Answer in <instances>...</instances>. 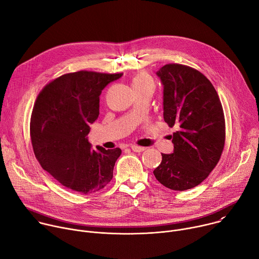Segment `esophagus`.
I'll list each match as a JSON object with an SVG mask.
<instances>
[{
    "label": "esophagus",
    "instance_id": "esophagus-1",
    "mask_svg": "<svg viewBox=\"0 0 259 259\" xmlns=\"http://www.w3.org/2000/svg\"><path fill=\"white\" fill-rule=\"evenodd\" d=\"M131 150H132L133 152H135V153H141V152H143V151L145 150V147H142V146H138V145L133 144V145H131Z\"/></svg>",
    "mask_w": 259,
    "mask_h": 259
}]
</instances>
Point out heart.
Returning <instances> with one entry per match:
<instances>
[{
	"label": "heart",
	"mask_w": 259,
	"mask_h": 259,
	"mask_svg": "<svg viewBox=\"0 0 259 259\" xmlns=\"http://www.w3.org/2000/svg\"><path fill=\"white\" fill-rule=\"evenodd\" d=\"M131 85H132V88L134 90L147 88V87H153L154 88V81L149 75H147L146 72L141 71V72H138L137 75H135L132 78Z\"/></svg>",
	"instance_id": "heart-1"
}]
</instances>
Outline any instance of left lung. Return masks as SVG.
Wrapping results in <instances>:
<instances>
[{
	"instance_id": "left-lung-1",
	"label": "left lung",
	"mask_w": 259,
	"mask_h": 259,
	"mask_svg": "<svg viewBox=\"0 0 259 259\" xmlns=\"http://www.w3.org/2000/svg\"><path fill=\"white\" fill-rule=\"evenodd\" d=\"M157 76L163 90L164 121L173 133L172 154H162L157 180L173 191L193 189L217 165L226 141L223 105L211 82L199 70L171 63Z\"/></svg>"
}]
</instances>
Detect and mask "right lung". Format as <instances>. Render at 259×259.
<instances>
[{
    "mask_svg": "<svg viewBox=\"0 0 259 259\" xmlns=\"http://www.w3.org/2000/svg\"><path fill=\"white\" fill-rule=\"evenodd\" d=\"M123 73L76 71L49 83L39 94L30 119V138L42 168L63 187L89 195L112 180L121 149H91L87 135L99 115L104 87Z\"/></svg>",
    "mask_w": 259,
    "mask_h": 259,
    "instance_id": "obj_1",
    "label": "right lung"
}]
</instances>
